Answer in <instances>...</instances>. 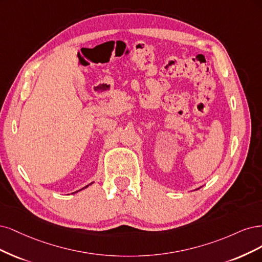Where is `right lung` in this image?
I'll use <instances>...</instances> for the list:
<instances>
[{
	"mask_svg": "<svg viewBox=\"0 0 262 262\" xmlns=\"http://www.w3.org/2000/svg\"><path fill=\"white\" fill-rule=\"evenodd\" d=\"M91 184H92V183H91ZM87 187H88V185H87V186H86V187H83V188H87ZM83 188H82V189H83ZM80 190H81V189H80ZM76 192H77V191H76Z\"/></svg>",
	"mask_w": 262,
	"mask_h": 262,
	"instance_id": "1",
	"label": "right lung"
}]
</instances>
